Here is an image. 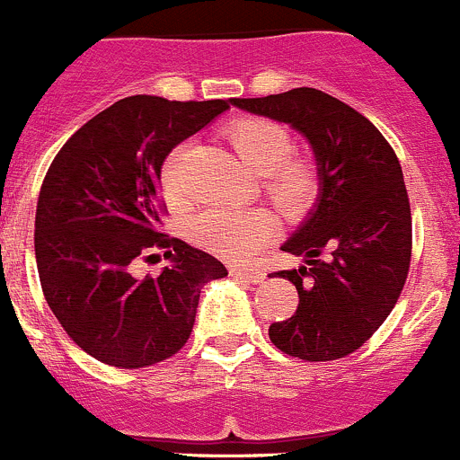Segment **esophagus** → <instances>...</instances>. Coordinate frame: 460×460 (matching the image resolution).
Segmentation results:
<instances>
[{
    "instance_id": "esophagus-1",
    "label": "esophagus",
    "mask_w": 460,
    "mask_h": 460,
    "mask_svg": "<svg viewBox=\"0 0 460 460\" xmlns=\"http://www.w3.org/2000/svg\"><path fill=\"white\" fill-rule=\"evenodd\" d=\"M230 275L250 281V284H259V281H263L266 272L259 270V268H230Z\"/></svg>"
}]
</instances>
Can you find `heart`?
Here are the masks:
<instances>
[{
  "label": "heart",
  "mask_w": 460,
  "mask_h": 460,
  "mask_svg": "<svg viewBox=\"0 0 460 460\" xmlns=\"http://www.w3.org/2000/svg\"><path fill=\"white\" fill-rule=\"evenodd\" d=\"M228 138L250 172L263 176V192L290 219L306 215L320 194V172L311 158L290 156L293 140L277 122L266 118H241L228 129ZM181 149L165 158L161 170L163 192L170 201L183 199V181L179 176ZM277 219L263 208H210L190 221V239L210 252L245 261L270 241Z\"/></svg>",
  "instance_id": "1"
}]
</instances>
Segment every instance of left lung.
I'll list each match as a JSON object with an SVG mask.
<instances>
[{
  "label": "left lung",
  "instance_id": "obj_1",
  "mask_svg": "<svg viewBox=\"0 0 460 460\" xmlns=\"http://www.w3.org/2000/svg\"><path fill=\"white\" fill-rule=\"evenodd\" d=\"M230 102L299 131L320 172L315 208L281 245L306 266L270 275L293 281L299 295L295 315L270 324V342L308 362L349 356L386 320L411 261V210L395 152L374 122L311 86Z\"/></svg>",
  "mask_w": 460,
  "mask_h": 460
}]
</instances>
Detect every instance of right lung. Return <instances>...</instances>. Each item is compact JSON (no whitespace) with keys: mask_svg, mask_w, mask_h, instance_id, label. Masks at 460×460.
Listing matches in <instances>:
<instances>
[{"mask_svg":"<svg viewBox=\"0 0 460 460\" xmlns=\"http://www.w3.org/2000/svg\"><path fill=\"white\" fill-rule=\"evenodd\" d=\"M228 107L131 95L53 158L35 212L40 284L66 335L95 360L140 369L172 358L192 333L201 284L228 275L212 254L158 232L167 154ZM156 247L171 266L131 276L135 259Z\"/></svg>","mask_w":460,"mask_h":460,"instance_id":"1","label":"right lung"}]
</instances>
